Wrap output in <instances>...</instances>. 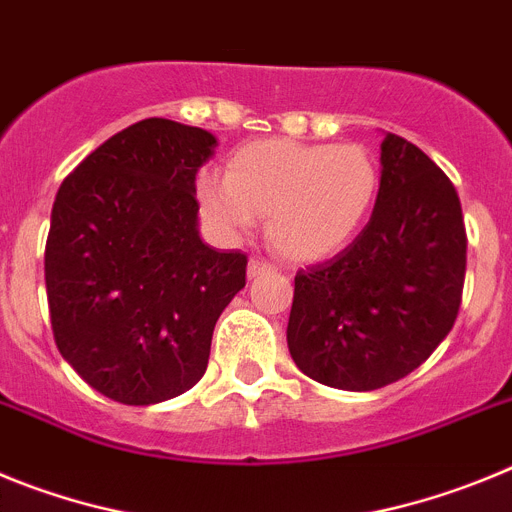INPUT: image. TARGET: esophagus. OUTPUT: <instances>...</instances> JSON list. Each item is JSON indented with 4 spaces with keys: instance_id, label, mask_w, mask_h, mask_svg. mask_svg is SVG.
I'll return each instance as SVG.
<instances>
[{
    "instance_id": "1",
    "label": "esophagus",
    "mask_w": 512,
    "mask_h": 512,
    "mask_svg": "<svg viewBox=\"0 0 512 512\" xmlns=\"http://www.w3.org/2000/svg\"><path fill=\"white\" fill-rule=\"evenodd\" d=\"M274 269V266L269 264V261H264V259H259V256H253L251 261H248V277H259V274H266V271H271Z\"/></svg>"
}]
</instances>
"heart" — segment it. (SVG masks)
Wrapping results in <instances>:
<instances>
[{
    "instance_id": "obj_1",
    "label": "heart",
    "mask_w": 512,
    "mask_h": 512,
    "mask_svg": "<svg viewBox=\"0 0 512 512\" xmlns=\"http://www.w3.org/2000/svg\"><path fill=\"white\" fill-rule=\"evenodd\" d=\"M379 192V164L361 143L251 140L225 176L202 174L197 200L223 230H248L266 215L271 246L292 261L328 259L354 241Z\"/></svg>"
}]
</instances>
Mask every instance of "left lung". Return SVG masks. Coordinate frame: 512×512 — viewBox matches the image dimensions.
Instances as JSON below:
<instances>
[{
  "mask_svg": "<svg viewBox=\"0 0 512 512\" xmlns=\"http://www.w3.org/2000/svg\"><path fill=\"white\" fill-rule=\"evenodd\" d=\"M464 274L454 184L418 146L387 133L366 228L330 261L297 271L289 354L302 374L336 390L408 377L454 328Z\"/></svg>",
  "mask_w": 512,
  "mask_h": 512,
  "instance_id": "1",
  "label": "left lung"
}]
</instances>
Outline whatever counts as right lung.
<instances>
[{"label": "right lung", "mask_w": 512, "mask_h": 512, "mask_svg": "<svg viewBox=\"0 0 512 512\" xmlns=\"http://www.w3.org/2000/svg\"><path fill=\"white\" fill-rule=\"evenodd\" d=\"M215 135L148 117L104 140L56 194L45 243L53 338L81 379L122 405L192 390L246 253L197 230V171Z\"/></svg>", "instance_id": "add662e5"}]
</instances>
